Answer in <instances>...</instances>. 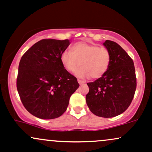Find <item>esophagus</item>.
<instances>
[{"label":"esophagus","mask_w":152,"mask_h":152,"mask_svg":"<svg viewBox=\"0 0 152 152\" xmlns=\"http://www.w3.org/2000/svg\"><path fill=\"white\" fill-rule=\"evenodd\" d=\"M77 82L79 83L80 85H83V84H84V83H85V81L81 80H79V79L77 80Z\"/></svg>","instance_id":"obj_1"}]
</instances>
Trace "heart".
Wrapping results in <instances>:
<instances>
[{"mask_svg":"<svg viewBox=\"0 0 152 152\" xmlns=\"http://www.w3.org/2000/svg\"><path fill=\"white\" fill-rule=\"evenodd\" d=\"M60 60L64 67L69 72H77L80 77L94 79L100 78L107 72L111 62V53L108 48L99 47L96 44L80 42L75 44L71 52L65 50L61 53Z\"/></svg>","mask_w":152,"mask_h":152,"instance_id":"1","label":"heart"}]
</instances>
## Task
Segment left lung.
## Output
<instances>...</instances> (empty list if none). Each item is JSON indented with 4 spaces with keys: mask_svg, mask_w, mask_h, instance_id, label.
Returning a JSON list of instances; mask_svg holds the SVG:
<instances>
[{
    "mask_svg": "<svg viewBox=\"0 0 152 152\" xmlns=\"http://www.w3.org/2000/svg\"><path fill=\"white\" fill-rule=\"evenodd\" d=\"M104 45L111 53L110 65L102 77L87 83L89 92L86 98L93 114L109 118L123 113L130 105L136 77L133 59L120 45L107 40Z\"/></svg>",
    "mask_w": 152,
    "mask_h": 152,
    "instance_id": "8db88e82",
    "label": "left lung"
}]
</instances>
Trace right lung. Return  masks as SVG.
I'll use <instances>...</instances> for the list:
<instances>
[{
  "label": "right lung",
  "instance_id": "add662e5",
  "mask_svg": "<svg viewBox=\"0 0 152 152\" xmlns=\"http://www.w3.org/2000/svg\"><path fill=\"white\" fill-rule=\"evenodd\" d=\"M69 44V40L43 39L21 58L18 93L25 109L38 118L50 120L62 115L70 96L79 88L77 78L60 60Z\"/></svg>",
  "mask_w": 152,
  "mask_h": 152
}]
</instances>
